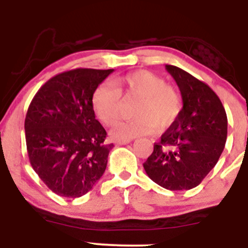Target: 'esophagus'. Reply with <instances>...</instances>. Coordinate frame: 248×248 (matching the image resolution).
<instances>
[{"label":"esophagus","instance_id":"obj_1","mask_svg":"<svg viewBox=\"0 0 248 248\" xmlns=\"http://www.w3.org/2000/svg\"><path fill=\"white\" fill-rule=\"evenodd\" d=\"M129 142H130V140H116L115 143L119 144V146H122V144L129 143Z\"/></svg>","mask_w":248,"mask_h":248}]
</instances>
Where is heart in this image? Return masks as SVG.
Returning <instances> with one entry per match:
<instances>
[{
	"label": "heart",
	"mask_w": 248,
	"mask_h": 248,
	"mask_svg": "<svg viewBox=\"0 0 248 248\" xmlns=\"http://www.w3.org/2000/svg\"><path fill=\"white\" fill-rule=\"evenodd\" d=\"M121 94L140 98L134 115L136 119L120 122L113 128L112 135L118 140H130L150 135L157 128L166 129L178 119L183 107L182 95L163 77L141 70L105 82L95 88L92 107L102 124L112 126L120 116Z\"/></svg>",
	"instance_id": "obj_1"
}]
</instances>
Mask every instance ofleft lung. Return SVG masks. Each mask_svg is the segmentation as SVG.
Here are the masks:
<instances>
[{"mask_svg":"<svg viewBox=\"0 0 248 248\" xmlns=\"http://www.w3.org/2000/svg\"><path fill=\"white\" fill-rule=\"evenodd\" d=\"M166 69L181 91L183 108L143 163L150 179L168 190H190L213 169L227 138V116L205 82L173 65Z\"/></svg>","mask_w":248,"mask_h":248,"instance_id":"8db88e82","label":"left lung"}]
</instances>
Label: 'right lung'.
I'll return each instance as SVG.
<instances>
[{
    "label": "right lung",
    "mask_w": 248,
    "mask_h": 248,
    "mask_svg": "<svg viewBox=\"0 0 248 248\" xmlns=\"http://www.w3.org/2000/svg\"><path fill=\"white\" fill-rule=\"evenodd\" d=\"M113 69H75L45 82L33 96L24 129L39 178L62 197H81L104 175L113 143L95 119L92 95Z\"/></svg>",
    "instance_id": "obj_1"
}]
</instances>
